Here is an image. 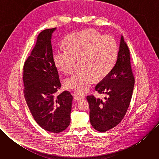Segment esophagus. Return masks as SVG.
<instances>
[{"mask_svg": "<svg viewBox=\"0 0 159 159\" xmlns=\"http://www.w3.org/2000/svg\"><path fill=\"white\" fill-rule=\"evenodd\" d=\"M85 97V94L82 91V90H75V91L74 93V98L75 99L77 100H81L84 99Z\"/></svg>", "mask_w": 159, "mask_h": 159, "instance_id": "34e87169", "label": "esophagus"}]
</instances>
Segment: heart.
Wrapping results in <instances>:
<instances>
[{"label":"heart","mask_w":159,"mask_h":159,"mask_svg":"<svg viewBox=\"0 0 159 159\" xmlns=\"http://www.w3.org/2000/svg\"><path fill=\"white\" fill-rule=\"evenodd\" d=\"M66 48H58L53 57L57 69L71 73L80 60V69L64 80L68 89L85 90L95 79L105 77L113 69L117 59L118 46L114 38L102 35L95 30H86L67 36Z\"/></svg>","instance_id":"heart-1"}]
</instances>
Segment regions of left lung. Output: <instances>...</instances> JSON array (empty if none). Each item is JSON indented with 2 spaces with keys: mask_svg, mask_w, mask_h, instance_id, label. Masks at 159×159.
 <instances>
[{
  "mask_svg": "<svg viewBox=\"0 0 159 159\" xmlns=\"http://www.w3.org/2000/svg\"><path fill=\"white\" fill-rule=\"evenodd\" d=\"M134 85L130 52L121 36L116 63L111 71L95 87L102 99L94 95L87 97L90 109V122L93 128L105 132L117 126L123 119L129 106Z\"/></svg>",
  "mask_w": 159,
  "mask_h": 159,
  "instance_id": "left-lung-1",
  "label": "left lung"
}]
</instances>
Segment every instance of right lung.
<instances>
[{"label": "right lung", "instance_id": "right-lung-1", "mask_svg": "<svg viewBox=\"0 0 159 159\" xmlns=\"http://www.w3.org/2000/svg\"><path fill=\"white\" fill-rule=\"evenodd\" d=\"M56 28L42 31L23 66L22 80L26 102L35 121L43 129L58 133L70 123L72 96L56 93L61 87L51 43Z\"/></svg>", "mask_w": 159, "mask_h": 159}]
</instances>
